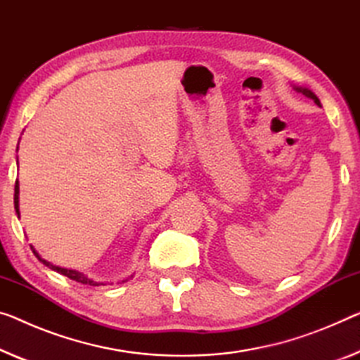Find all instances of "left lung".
I'll return each instance as SVG.
<instances>
[{
	"label": "left lung",
	"mask_w": 360,
	"mask_h": 360,
	"mask_svg": "<svg viewBox=\"0 0 360 360\" xmlns=\"http://www.w3.org/2000/svg\"><path fill=\"white\" fill-rule=\"evenodd\" d=\"M296 88V90L297 91H300V93H302V95L304 96H307V98H311V99H314V103L315 104H317V106H320V99L317 98V96H315V93H312L311 90H307V88H301V86H295Z\"/></svg>",
	"instance_id": "left-lung-1"
}]
</instances>
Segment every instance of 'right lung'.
<instances>
[{"instance_id": "1", "label": "right lung", "mask_w": 360, "mask_h": 360, "mask_svg": "<svg viewBox=\"0 0 360 360\" xmlns=\"http://www.w3.org/2000/svg\"><path fill=\"white\" fill-rule=\"evenodd\" d=\"M14 207H15V214H18V217H19V214H20V212H19V181H15V186H14ZM30 248H32L33 254H35V256L38 257V261H41L43 264L48 265L49 269H53V270H56V272H59V274H63V275H65V276H69L70 280H75V281H79V283H82V285H90V286H98V285H101V283H98V281H93V280H90V278H88V276H85L84 274L77 272V270L63 269V267H58V265L49 264L48 261H45V259H41V257H40V254H38V252L35 251V248H33V246H30Z\"/></svg>"}]
</instances>
